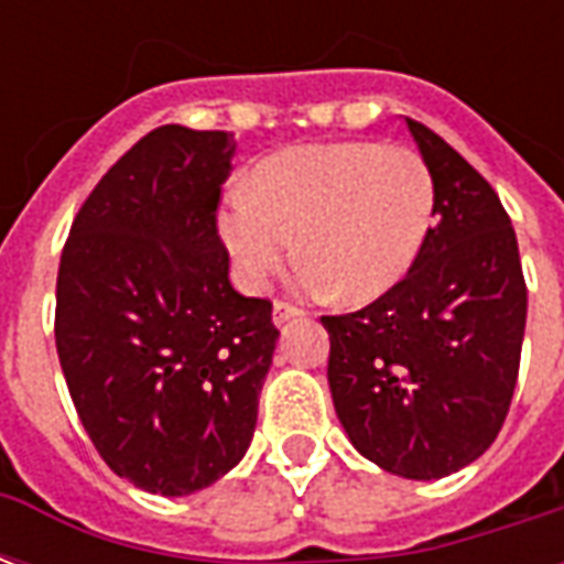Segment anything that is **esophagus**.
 I'll list each match as a JSON object with an SVG mask.
<instances>
[{
	"label": "esophagus",
	"instance_id": "34e87169",
	"mask_svg": "<svg viewBox=\"0 0 564 564\" xmlns=\"http://www.w3.org/2000/svg\"><path fill=\"white\" fill-rule=\"evenodd\" d=\"M299 317H302V307L290 305V302H274V311H271L274 326H286V323H293Z\"/></svg>",
	"mask_w": 564,
	"mask_h": 564
}]
</instances>
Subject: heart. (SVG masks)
<instances>
[{
	"label": "heart",
	"instance_id": "b5f03b06",
	"mask_svg": "<svg viewBox=\"0 0 564 564\" xmlns=\"http://www.w3.org/2000/svg\"><path fill=\"white\" fill-rule=\"evenodd\" d=\"M432 217L435 177L416 150L335 141L281 150L226 186L217 226L247 290H262L299 238L311 290L371 302L414 269Z\"/></svg>",
	"mask_w": 564,
	"mask_h": 564
}]
</instances>
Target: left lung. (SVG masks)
<instances>
[{"mask_svg":"<svg viewBox=\"0 0 564 564\" xmlns=\"http://www.w3.org/2000/svg\"><path fill=\"white\" fill-rule=\"evenodd\" d=\"M404 123L435 177V223L399 286L323 326L350 444L383 471L441 480L480 459L508 416L525 281L496 189L432 129Z\"/></svg>","mask_w":564,"mask_h":564,"instance_id":"left-lung-1","label":"left lung"}]
</instances>
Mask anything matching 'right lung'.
<instances>
[{
	"mask_svg": "<svg viewBox=\"0 0 564 564\" xmlns=\"http://www.w3.org/2000/svg\"><path fill=\"white\" fill-rule=\"evenodd\" d=\"M232 132L160 127L108 169L59 259L56 354L117 477L189 496L253 441L281 332L229 283L217 202Z\"/></svg>",
	"mask_w": 564,
	"mask_h": 564,
	"instance_id": "add662e5",
	"label": "right lung"
}]
</instances>
